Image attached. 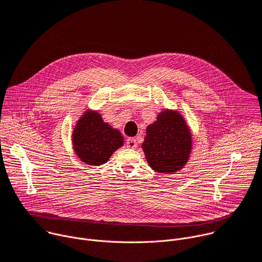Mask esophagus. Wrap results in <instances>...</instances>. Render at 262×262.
<instances>
[{
    "instance_id": "1",
    "label": "esophagus",
    "mask_w": 262,
    "mask_h": 262,
    "mask_svg": "<svg viewBox=\"0 0 262 262\" xmlns=\"http://www.w3.org/2000/svg\"><path fill=\"white\" fill-rule=\"evenodd\" d=\"M126 146H127L128 148L135 149V148L137 147V140H136L135 138H129V139H127Z\"/></svg>"
}]
</instances>
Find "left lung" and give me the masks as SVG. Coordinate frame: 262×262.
I'll return each instance as SVG.
<instances>
[{
  "instance_id": "8db88e82",
  "label": "left lung",
  "mask_w": 262,
  "mask_h": 262,
  "mask_svg": "<svg viewBox=\"0 0 262 262\" xmlns=\"http://www.w3.org/2000/svg\"><path fill=\"white\" fill-rule=\"evenodd\" d=\"M141 147L152 170L167 174L178 172L192 151L191 129L179 111L164 108L146 127Z\"/></svg>"
}]
</instances>
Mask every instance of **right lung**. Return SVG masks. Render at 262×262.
Wrapping results in <instances>:
<instances>
[{
  "label": "right lung",
  "instance_id": "add662e5",
  "mask_svg": "<svg viewBox=\"0 0 262 262\" xmlns=\"http://www.w3.org/2000/svg\"><path fill=\"white\" fill-rule=\"evenodd\" d=\"M123 144L120 130L104 122L98 111H84L73 128L74 152L85 165H103Z\"/></svg>",
  "mask_w": 262,
  "mask_h": 262
}]
</instances>
